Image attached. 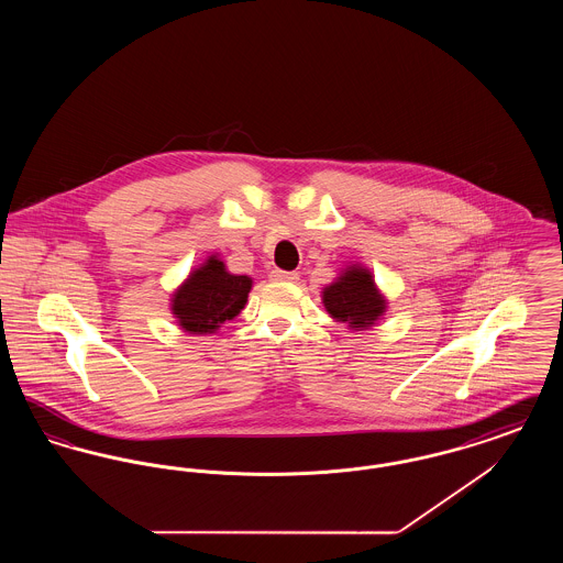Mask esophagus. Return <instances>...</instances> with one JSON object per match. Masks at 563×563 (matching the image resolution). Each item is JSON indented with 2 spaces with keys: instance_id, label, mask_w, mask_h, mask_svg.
I'll return each instance as SVG.
<instances>
[{
  "instance_id": "esophagus-1",
  "label": "esophagus",
  "mask_w": 563,
  "mask_h": 563,
  "mask_svg": "<svg viewBox=\"0 0 563 563\" xmlns=\"http://www.w3.org/2000/svg\"><path fill=\"white\" fill-rule=\"evenodd\" d=\"M269 278L276 280V283H295L297 274L295 272H285V269H272Z\"/></svg>"
}]
</instances>
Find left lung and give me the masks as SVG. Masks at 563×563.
<instances>
[{
	"instance_id": "obj_1",
	"label": "left lung",
	"mask_w": 563,
	"mask_h": 563,
	"mask_svg": "<svg viewBox=\"0 0 563 563\" xmlns=\"http://www.w3.org/2000/svg\"><path fill=\"white\" fill-rule=\"evenodd\" d=\"M322 303L331 319L346 322L354 331L374 327L386 312V299L375 287L372 272L358 264L349 266L322 289Z\"/></svg>"
}]
</instances>
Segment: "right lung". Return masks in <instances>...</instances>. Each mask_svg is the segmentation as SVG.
Instances as JSON below:
<instances>
[{
	"label": "right lung",
	"mask_w": 563,
	"mask_h": 563,
	"mask_svg": "<svg viewBox=\"0 0 563 563\" xmlns=\"http://www.w3.org/2000/svg\"><path fill=\"white\" fill-rule=\"evenodd\" d=\"M253 280L230 274L225 264L211 255L202 266L189 272L186 283L173 294L170 310L188 333H214L225 321L241 314Z\"/></svg>",
	"instance_id": "right-lung-1"
}]
</instances>
